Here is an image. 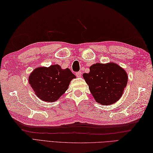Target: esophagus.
<instances>
[{"mask_svg": "<svg viewBox=\"0 0 153 153\" xmlns=\"http://www.w3.org/2000/svg\"><path fill=\"white\" fill-rule=\"evenodd\" d=\"M75 74H76V76L77 77H80V76H82V73H81L80 71H79V72H76Z\"/></svg>", "mask_w": 153, "mask_h": 153, "instance_id": "34e87169", "label": "esophagus"}]
</instances>
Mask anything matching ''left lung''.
<instances>
[{"mask_svg": "<svg viewBox=\"0 0 153 153\" xmlns=\"http://www.w3.org/2000/svg\"><path fill=\"white\" fill-rule=\"evenodd\" d=\"M83 77L96 102L102 105L116 102L128 82L126 71L114 62L93 64L89 73H84Z\"/></svg>", "mask_w": 153, "mask_h": 153, "instance_id": "obj_1", "label": "left lung"}]
</instances>
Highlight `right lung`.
Returning <instances> with one entry per match:
<instances>
[{
    "label": "right lung",
    "instance_id": "right-lung-1",
    "mask_svg": "<svg viewBox=\"0 0 153 153\" xmlns=\"http://www.w3.org/2000/svg\"><path fill=\"white\" fill-rule=\"evenodd\" d=\"M76 76L58 64L38 67L30 74L28 82L36 96L45 102H54L64 94Z\"/></svg>",
    "mask_w": 153,
    "mask_h": 153
}]
</instances>
